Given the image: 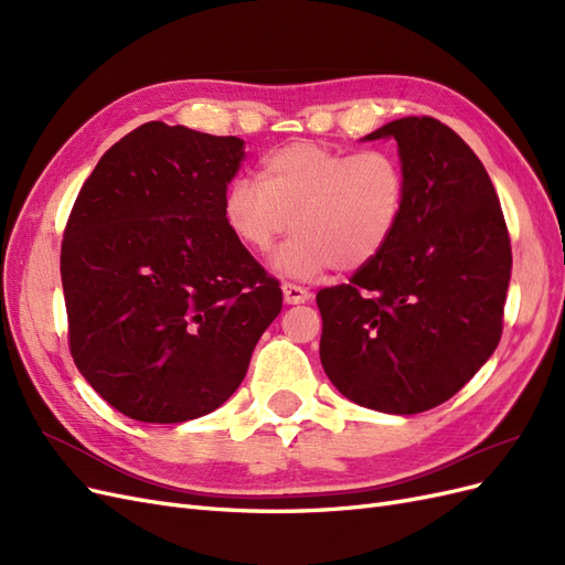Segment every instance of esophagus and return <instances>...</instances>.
<instances>
[{
    "mask_svg": "<svg viewBox=\"0 0 565 565\" xmlns=\"http://www.w3.org/2000/svg\"><path fill=\"white\" fill-rule=\"evenodd\" d=\"M282 295H285L287 303H303V301L311 299L309 289H303V287H299L295 282H285L282 285Z\"/></svg>",
    "mask_w": 565,
    "mask_h": 565,
    "instance_id": "34e87169",
    "label": "esophagus"
}]
</instances>
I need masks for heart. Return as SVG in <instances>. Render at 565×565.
<instances>
[{"mask_svg": "<svg viewBox=\"0 0 565 565\" xmlns=\"http://www.w3.org/2000/svg\"><path fill=\"white\" fill-rule=\"evenodd\" d=\"M405 172L382 148L341 150L297 141L270 150L259 181L237 179L224 195L235 241L264 254L289 231L282 270L313 276L324 268H363L386 249L405 210Z\"/></svg>", "mask_w": 565, "mask_h": 565, "instance_id": "obj_1", "label": "heart"}]
</instances>
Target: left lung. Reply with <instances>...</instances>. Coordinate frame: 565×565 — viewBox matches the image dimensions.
I'll use <instances>...</instances> for the list:
<instances>
[{"mask_svg": "<svg viewBox=\"0 0 565 565\" xmlns=\"http://www.w3.org/2000/svg\"><path fill=\"white\" fill-rule=\"evenodd\" d=\"M384 136L398 143L405 210L377 259L316 295L320 363L349 401L417 415L498 349L511 241L483 162L448 125L401 117L365 139Z\"/></svg>", "mask_w": 565, "mask_h": 565, "instance_id": "8db88e82", "label": "left lung"}]
</instances>
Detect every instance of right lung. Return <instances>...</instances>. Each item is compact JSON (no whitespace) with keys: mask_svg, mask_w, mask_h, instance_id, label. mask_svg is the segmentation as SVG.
I'll use <instances>...</instances> for the list:
<instances>
[{"mask_svg":"<svg viewBox=\"0 0 565 565\" xmlns=\"http://www.w3.org/2000/svg\"><path fill=\"white\" fill-rule=\"evenodd\" d=\"M243 146L146 122L106 150L67 216V347L131 419L177 424L224 405L282 309L280 282L224 218Z\"/></svg>","mask_w":565,"mask_h":565,"instance_id":"1","label":"right lung"}]
</instances>
